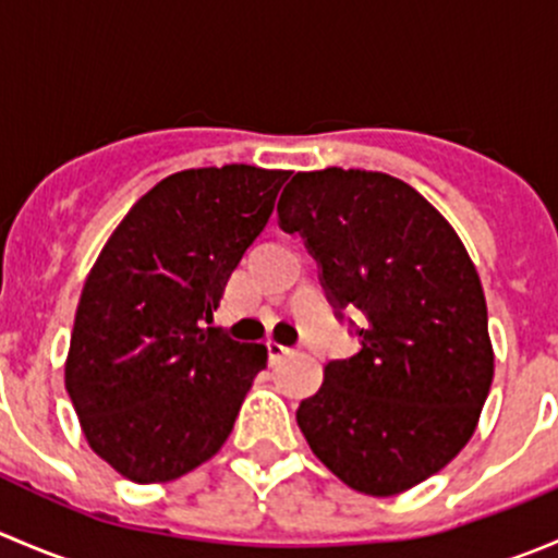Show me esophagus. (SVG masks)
Here are the masks:
<instances>
[{
    "label": "esophagus",
    "mask_w": 558,
    "mask_h": 558,
    "mask_svg": "<svg viewBox=\"0 0 558 558\" xmlns=\"http://www.w3.org/2000/svg\"><path fill=\"white\" fill-rule=\"evenodd\" d=\"M267 351H269V362H280L283 356H289L291 348L283 345L280 340H267Z\"/></svg>",
    "instance_id": "esophagus-1"
}]
</instances>
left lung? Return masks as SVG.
<instances>
[{
	"label": "left lung",
	"mask_w": 558,
	"mask_h": 558,
	"mask_svg": "<svg viewBox=\"0 0 558 558\" xmlns=\"http://www.w3.org/2000/svg\"><path fill=\"white\" fill-rule=\"evenodd\" d=\"M335 307H359L362 348L329 362L296 424L353 492L393 497L475 435L494 380L486 296L451 223L386 172H296L278 202Z\"/></svg>",
	"instance_id": "obj_1"
}]
</instances>
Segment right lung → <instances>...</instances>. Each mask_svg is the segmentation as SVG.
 I'll return each instance as SVG.
<instances>
[{
	"mask_svg": "<svg viewBox=\"0 0 558 558\" xmlns=\"http://www.w3.org/2000/svg\"><path fill=\"white\" fill-rule=\"evenodd\" d=\"M289 174L174 172L134 202L94 262L64 386L88 448L126 481H178L232 435L267 348L205 324Z\"/></svg>",
	"mask_w": 558,
	"mask_h": 558,
	"instance_id": "obj_1",
	"label": "right lung"
}]
</instances>
